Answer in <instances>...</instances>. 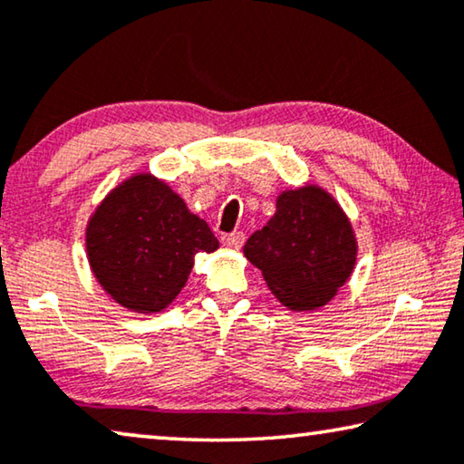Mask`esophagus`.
I'll return each instance as SVG.
<instances>
[{"label": "esophagus", "instance_id": "34e87169", "mask_svg": "<svg viewBox=\"0 0 464 464\" xmlns=\"http://www.w3.org/2000/svg\"><path fill=\"white\" fill-rule=\"evenodd\" d=\"M220 241H223V246L227 247H233V249H239L241 246H244L246 241V235L241 231H233V233H225L223 237H220Z\"/></svg>", "mask_w": 464, "mask_h": 464}]
</instances>
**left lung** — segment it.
Listing matches in <instances>:
<instances>
[{"mask_svg": "<svg viewBox=\"0 0 464 464\" xmlns=\"http://www.w3.org/2000/svg\"><path fill=\"white\" fill-rule=\"evenodd\" d=\"M276 299L293 312L326 305L347 283L357 241L341 206L318 186L286 189L276 212L244 246Z\"/></svg>", "mask_w": 464, "mask_h": 464, "instance_id": "obj_1", "label": "left lung"}]
</instances>
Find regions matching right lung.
I'll use <instances>...</instances> for the list:
<instances>
[{"label": "right lung", "instance_id": "1", "mask_svg": "<svg viewBox=\"0 0 464 464\" xmlns=\"http://www.w3.org/2000/svg\"><path fill=\"white\" fill-rule=\"evenodd\" d=\"M217 247L206 220L150 173L120 183L86 227L94 276L117 304L138 314L165 310L186 285L196 254Z\"/></svg>", "mask_w": 464, "mask_h": 464}]
</instances>
